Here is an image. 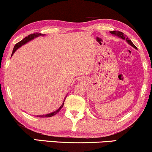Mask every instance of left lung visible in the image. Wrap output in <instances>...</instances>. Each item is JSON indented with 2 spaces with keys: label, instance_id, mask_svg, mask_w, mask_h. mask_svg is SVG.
Segmentation results:
<instances>
[{
  "label": "left lung",
  "instance_id": "left-lung-1",
  "mask_svg": "<svg viewBox=\"0 0 152 152\" xmlns=\"http://www.w3.org/2000/svg\"><path fill=\"white\" fill-rule=\"evenodd\" d=\"M110 33H111L112 34H114V35H117L118 37H121V38H122L123 40H126V42H127L130 45H132V47H134V48H136V49H137V47L134 45L133 42H132V41L130 40L127 37H126V35H124V33H122V32H120V31H110Z\"/></svg>",
  "mask_w": 152,
  "mask_h": 152
}]
</instances>
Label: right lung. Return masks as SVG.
<instances>
[{
  "instance_id": "1",
  "label": "right lung",
  "mask_w": 152,
  "mask_h": 152,
  "mask_svg": "<svg viewBox=\"0 0 152 152\" xmlns=\"http://www.w3.org/2000/svg\"><path fill=\"white\" fill-rule=\"evenodd\" d=\"M39 35H43V34L38 33L30 34V35H28V36H27V37H25V38H23L22 40H20V42H18V43H16L15 45L14 46L13 50H12V55H13V53H15V50L18 49V48H19L20 47V46H22L23 45L26 44V42H28V41L33 40L34 37H36L37 36H39ZM64 102H65V101H64ZM63 105H64V102L62 103V104L61 105V106H60V107L59 108L58 110H56V111L54 112H52V113H50V114H48V115H39V116H37V117H53V116L57 115V114H58V112L60 111V110H61L62 107H63Z\"/></svg>"
}]
</instances>
